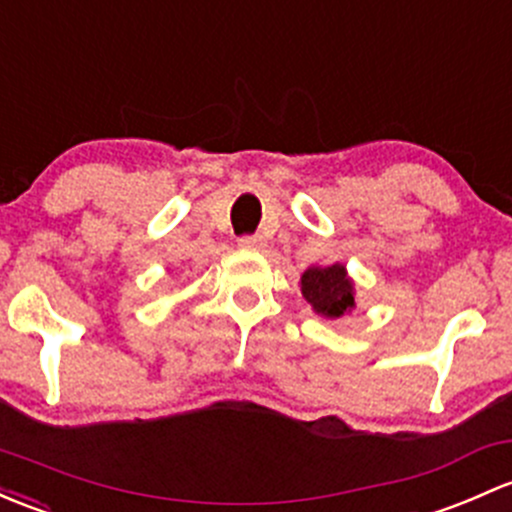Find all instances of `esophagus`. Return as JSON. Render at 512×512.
<instances>
[{"label":"esophagus","instance_id":"34e87169","mask_svg":"<svg viewBox=\"0 0 512 512\" xmlns=\"http://www.w3.org/2000/svg\"><path fill=\"white\" fill-rule=\"evenodd\" d=\"M238 245L242 250H262V247L267 245V240L262 238V235H242L238 240Z\"/></svg>","mask_w":512,"mask_h":512}]
</instances>
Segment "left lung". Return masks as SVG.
<instances>
[{
  "mask_svg": "<svg viewBox=\"0 0 512 512\" xmlns=\"http://www.w3.org/2000/svg\"><path fill=\"white\" fill-rule=\"evenodd\" d=\"M301 294L314 306L316 314L338 319L355 306L353 284L346 277V267H311L301 277Z\"/></svg>",
  "mask_w": 512,
  "mask_h": 512,
  "instance_id": "left-lung-1",
  "label": "left lung"
}]
</instances>
